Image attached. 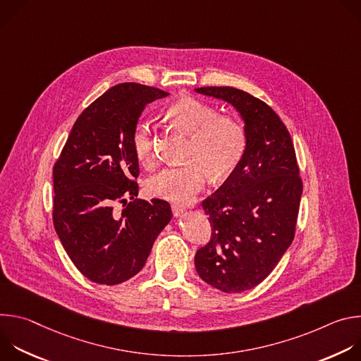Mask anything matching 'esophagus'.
Returning <instances> with one entry per match:
<instances>
[{
    "label": "esophagus",
    "mask_w": 361,
    "mask_h": 361,
    "mask_svg": "<svg viewBox=\"0 0 361 361\" xmlns=\"http://www.w3.org/2000/svg\"><path fill=\"white\" fill-rule=\"evenodd\" d=\"M171 212H173V214L176 217H180V216H183L185 213V209L181 207V205H178V204H171Z\"/></svg>",
    "instance_id": "1"
}]
</instances>
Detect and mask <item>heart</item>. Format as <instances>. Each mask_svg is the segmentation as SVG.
Returning a JSON list of instances; mask_svg holds the SVG:
<instances>
[{"label": "heart", "mask_w": 361, "mask_h": 361, "mask_svg": "<svg viewBox=\"0 0 361 361\" xmlns=\"http://www.w3.org/2000/svg\"><path fill=\"white\" fill-rule=\"evenodd\" d=\"M167 120L190 135L184 166L166 167L147 181L149 195L190 202L202 190L207 174L214 181L227 178L241 163L247 149L244 124L231 114L195 97H183L166 110ZM137 160L142 166L156 161L154 134L147 123H138L131 138Z\"/></svg>", "instance_id": "b5f03b06"}]
</instances>
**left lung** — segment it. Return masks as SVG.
Instances as JSON below:
<instances>
[{"instance_id": "left-lung-1", "label": "left lung", "mask_w": 361, "mask_h": 361, "mask_svg": "<svg viewBox=\"0 0 361 361\" xmlns=\"http://www.w3.org/2000/svg\"><path fill=\"white\" fill-rule=\"evenodd\" d=\"M197 92L230 102L245 121L241 163L202 201L212 237L194 257L205 283L241 293L259 286L293 243L302 180L290 133L264 101L233 87H200Z\"/></svg>"}]
</instances>
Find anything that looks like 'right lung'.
<instances>
[{"mask_svg":"<svg viewBox=\"0 0 361 361\" xmlns=\"http://www.w3.org/2000/svg\"><path fill=\"white\" fill-rule=\"evenodd\" d=\"M169 92L137 82L111 87L78 116L53 169V223L77 270L116 286L145 264L171 220L164 200L137 198L131 138L148 102Z\"/></svg>","mask_w":361,"mask_h":361,"instance_id":"1","label":"right lung"}]
</instances>
